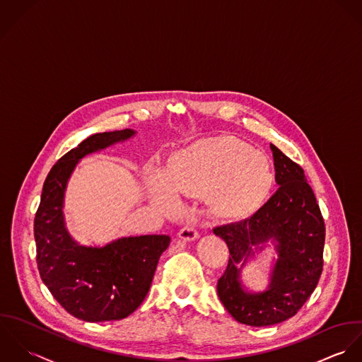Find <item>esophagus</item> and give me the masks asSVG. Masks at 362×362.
I'll return each instance as SVG.
<instances>
[{"label": "esophagus", "mask_w": 362, "mask_h": 362, "mask_svg": "<svg viewBox=\"0 0 362 362\" xmlns=\"http://www.w3.org/2000/svg\"><path fill=\"white\" fill-rule=\"evenodd\" d=\"M179 238L183 240H194L199 238V232L193 225H186L179 230Z\"/></svg>", "instance_id": "1"}]
</instances>
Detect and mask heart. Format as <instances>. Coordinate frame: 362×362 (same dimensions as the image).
I'll use <instances>...</instances> for the list:
<instances>
[{
    "label": "heart",
    "instance_id": "obj_1",
    "mask_svg": "<svg viewBox=\"0 0 362 362\" xmlns=\"http://www.w3.org/2000/svg\"><path fill=\"white\" fill-rule=\"evenodd\" d=\"M273 173L264 155L243 143L221 139L204 141L179 153L166 179L151 170L148 186L152 202L163 211H176L179 196L197 197L209 192L214 216L236 219L250 211L272 186Z\"/></svg>",
    "mask_w": 362,
    "mask_h": 362
}]
</instances>
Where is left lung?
Instances as JSON below:
<instances>
[{
  "instance_id": "obj_1",
  "label": "left lung",
  "mask_w": 362,
  "mask_h": 362,
  "mask_svg": "<svg viewBox=\"0 0 362 362\" xmlns=\"http://www.w3.org/2000/svg\"><path fill=\"white\" fill-rule=\"evenodd\" d=\"M276 193L252 216L214 228L225 240L229 260L218 280L225 309L239 323L262 327L292 317L315 291L323 270L325 221L303 169L276 145ZM272 241L279 259L266 291L249 293L240 283L247 260Z\"/></svg>"
}]
</instances>
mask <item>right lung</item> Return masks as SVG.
Returning a JSON list of instances; mask_svg holds the SVG:
<instances>
[{
	"label": "right lung",
	"instance_id": "obj_1",
	"mask_svg": "<svg viewBox=\"0 0 362 362\" xmlns=\"http://www.w3.org/2000/svg\"><path fill=\"white\" fill-rule=\"evenodd\" d=\"M134 130L98 133L69 151L50 169L35 217L36 262L45 286L56 300L85 322L120 320L144 300L168 235L116 239L102 247L82 246L64 222L69 179L83 156L126 141Z\"/></svg>",
	"mask_w": 362,
	"mask_h": 362
}]
</instances>
